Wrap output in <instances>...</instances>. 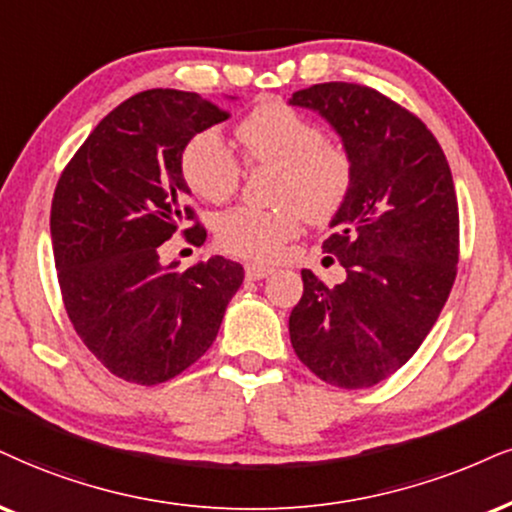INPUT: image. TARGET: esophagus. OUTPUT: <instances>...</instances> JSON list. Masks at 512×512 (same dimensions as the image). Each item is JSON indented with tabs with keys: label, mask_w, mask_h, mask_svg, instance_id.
Masks as SVG:
<instances>
[{
	"label": "esophagus",
	"mask_w": 512,
	"mask_h": 512,
	"mask_svg": "<svg viewBox=\"0 0 512 512\" xmlns=\"http://www.w3.org/2000/svg\"><path fill=\"white\" fill-rule=\"evenodd\" d=\"M244 273L249 280H263V277H268L270 273H273V268L263 266V263H246Z\"/></svg>",
	"instance_id": "1"
}]
</instances>
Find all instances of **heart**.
Returning a JSON list of instances; mask_svg holds the SVG:
<instances>
[{
	"label": "heart",
	"mask_w": 512,
	"mask_h": 512,
	"mask_svg": "<svg viewBox=\"0 0 512 512\" xmlns=\"http://www.w3.org/2000/svg\"><path fill=\"white\" fill-rule=\"evenodd\" d=\"M237 140L251 166H277V206H237L216 218V239L227 254L270 261L301 235L306 218L323 223L344 204L353 159L344 144L325 137L323 125L285 102L256 106L237 125ZM182 178L201 199L223 204L242 182V163L218 132L192 135L180 156Z\"/></svg>",
	"instance_id": "heart-1"
}]
</instances>
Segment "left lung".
<instances>
[{
    "label": "left lung",
    "instance_id": "1",
    "mask_svg": "<svg viewBox=\"0 0 512 512\" xmlns=\"http://www.w3.org/2000/svg\"><path fill=\"white\" fill-rule=\"evenodd\" d=\"M342 135L353 182L323 242L346 270L325 285L301 270L289 337L313 375L334 387L387 380L420 349L458 270L460 220L451 168L415 113L356 82H320L289 99Z\"/></svg>",
    "mask_w": 512,
    "mask_h": 512
}]
</instances>
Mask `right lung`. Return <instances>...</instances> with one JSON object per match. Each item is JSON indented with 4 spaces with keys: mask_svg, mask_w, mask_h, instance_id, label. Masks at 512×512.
<instances>
[{
    "mask_svg": "<svg viewBox=\"0 0 512 512\" xmlns=\"http://www.w3.org/2000/svg\"><path fill=\"white\" fill-rule=\"evenodd\" d=\"M227 118L194 92H140L102 118L56 182L49 227L63 308L125 382L151 387L197 363L244 280L223 256L187 270L159 261L175 232L204 244L180 156L189 137Z\"/></svg>",
    "mask_w": 512,
    "mask_h": 512,
    "instance_id": "right-lung-1",
    "label": "right lung"
}]
</instances>
